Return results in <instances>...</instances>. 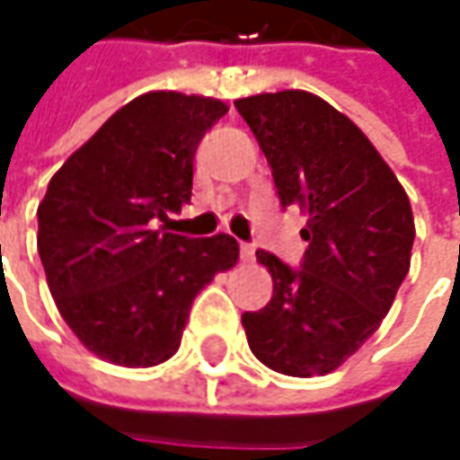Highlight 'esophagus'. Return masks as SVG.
Instances as JSON below:
<instances>
[{"instance_id":"esophagus-1","label":"esophagus","mask_w":460,"mask_h":460,"mask_svg":"<svg viewBox=\"0 0 460 460\" xmlns=\"http://www.w3.org/2000/svg\"><path fill=\"white\" fill-rule=\"evenodd\" d=\"M253 258H256L253 245H240V261H243V263H251Z\"/></svg>"}]
</instances>
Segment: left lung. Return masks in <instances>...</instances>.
Wrapping results in <instances>:
<instances>
[{
    "instance_id": "1",
    "label": "left lung",
    "mask_w": 460,
    "mask_h": 460,
    "mask_svg": "<svg viewBox=\"0 0 460 460\" xmlns=\"http://www.w3.org/2000/svg\"><path fill=\"white\" fill-rule=\"evenodd\" d=\"M274 173L284 207L307 215V251L294 271L256 251L274 296L243 314L258 361L287 376H325L376 330L410 271L415 217L361 128L302 89L235 102Z\"/></svg>"
}]
</instances>
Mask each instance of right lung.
I'll list each match as a JSON object with an SVG mask.
<instances>
[{
    "label": "right lung",
    "mask_w": 460,
    "mask_h": 460,
    "mask_svg": "<svg viewBox=\"0 0 460 460\" xmlns=\"http://www.w3.org/2000/svg\"><path fill=\"white\" fill-rule=\"evenodd\" d=\"M220 99L148 92L119 107L63 164L38 207V253L56 307L102 361H168L194 296L238 263L230 235L155 230L191 199L194 153Z\"/></svg>",
    "instance_id": "right-lung-1"
}]
</instances>
